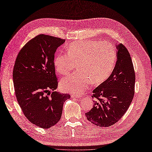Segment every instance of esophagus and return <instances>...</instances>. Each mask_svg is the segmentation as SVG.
<instances>
[{
	"instance_id": "34e87169",
	"label": "esophagus",
	"mask_w": 152,
	"mask_h": 152,
	"mask_svg": "<svg viewBox=\"0 0 152 152\" xmlns=\"http://www.w3.org/2000/svg\"><path fill=\"white\" fill-rule=\"evenodd\" d=\"M82 96H79V95H72L71 98H81Z\"/></svg>"
}]
</instances>
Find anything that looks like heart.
I'll return each instance as SVG.
<instances>
[{"label":"heart","mask_w":152,"mask_h":152,"mask_svg":"<svg viewBox=\"0 0 152 152\" xmlns=\"http://www.w3.org/2000/svg\"><path fill=\"white\" fill-rule=\"evenodd\" d=\"M116 58V48L109 42L88 39L71 44L67 54L55 57V69L59 74L66 75L77 64L80 72L63 77L60 88L64 91L83 93L90 82L98 85L107 79L113 70Z\"/></svg>","instance_id":"b5f03b06"}]
</instances>
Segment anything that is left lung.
<instances>
[{"instance_id":"8db88e82","label":"left lung","mask_w":152,"mask_h":152,"mask_svg":"<svg viewBox=\"0 0 152 152\" xmlns=\"http://www.w3.org/2000/svg\"><path fill=\"white\" fill-rule=\"evenodd\" d=\"M117 61L110 77L93 91L92 109L85 113L88 120L100 127L118 121L130 106L134 94L135 72L128 49L116 46Z\"/></svg>"}]
</instances>
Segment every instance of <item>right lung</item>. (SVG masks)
<instances>
[{"label": "right lung", "mask_w": 152, "mask_h": 152, "mask_svg": "<svg viewBox=\"0 0 152 152\" xmlns=\"http://www.w3.org/2000/svg\"><path fill=\"white\" fill-rule=\"evenodd\" d=\"M65 39L39 34L27 42L17 56L13 69L15 96L24 115L39 127H52L61 119L69 94L55 91L54 53Z\"/></svg>", "instance_id": "obj_1"}]
</instances>
